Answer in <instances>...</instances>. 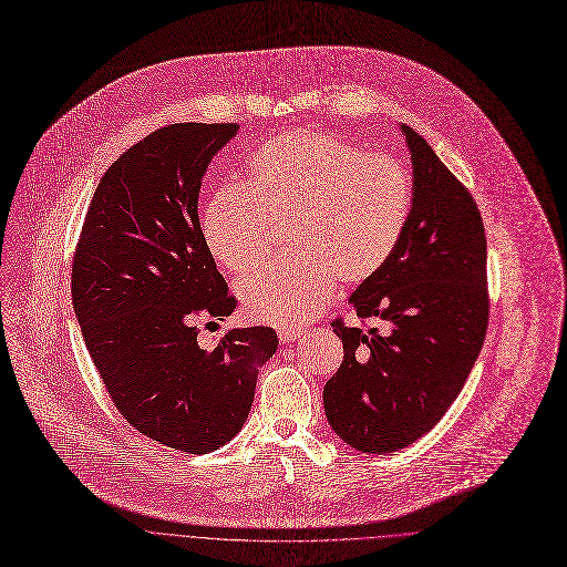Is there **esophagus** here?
Here are the masks:
<instances>
[{
  "label": "esophagus",
  "instance_id": "34e87169",
  "mask_svg": "<svg viewBox=\"0 0 567 567\" xmlns=\"http://www.w3.org/2000/svg\"><path fill=\"white\" fill-rule=\"evenodd\" d=\"M306 330L303 328H292V326H281L279 328V339L284 344H290V342H297V339L303 334Z\"/></svg>",
  "mask_w": 567,
  "mask_h": 567
}]
</instances>
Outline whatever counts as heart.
Instances as JSON below:
<instances>
[{
	"instance_id": "obj_1",
	"label": "heart",
	"mask_w": 567,
	"mask_h": 567,
	"mask_svg": "<svg viewBox=\"0 0 567 567\" xmlns=\"http://www.w3.org/2000/svg\"><path fill=\"white\" fill-rule=\"evenodd\" d=\"M411 207L413 181L400 158L292 130L252 152L244 185L205 203L200 233L223 268L246 272L284 228L292 255L259 266L237 290L257 321L292 326L328 306L337 279H371L398 248Z\"/></svg>"
}]
</instances>
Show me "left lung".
Masks as SVG:
<instances>
[{"mask_svg":"<svg viewBox=\"0 0 567 567\" xmlns=\"http://www.w3.org/2000/svg\"><path fill=\"white\" fill-rule=\"evenodd\" d=\"M413 207L391 259L351 295L382 332L330 326L344 360L323 386L334 433L364 454H391L431 431L463 391L483 349L487 237L476 200L429 143L402 125Z\"/></svg>","mask_w":567,"mask_h":567,"instance_id":"obj_1","label":"left lung"}]
</instances>
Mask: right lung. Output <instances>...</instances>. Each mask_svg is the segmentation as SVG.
Wrapping results in <instances>:
<instances>
[{
  "mask_svg": "<svg viewBox=\"0 0 567 567\" xmlns=\"http://www.w3.org/2000/svg\"><path fill=\"white\" fill-rule=\"evenodd\" d=\"M237 130L176 123L130 147L100 178L73 255V310L113 404L187 454L239 433L279 347L268 326L233 328L212 349L196 339V319L237 308L198 220L200 178Z\"/></svg>",
  "mask_w": 567,
  "mask_h": 567,
  "instance_id": "right-lung-1",
  "label": "right lung"
}]
</instances>
